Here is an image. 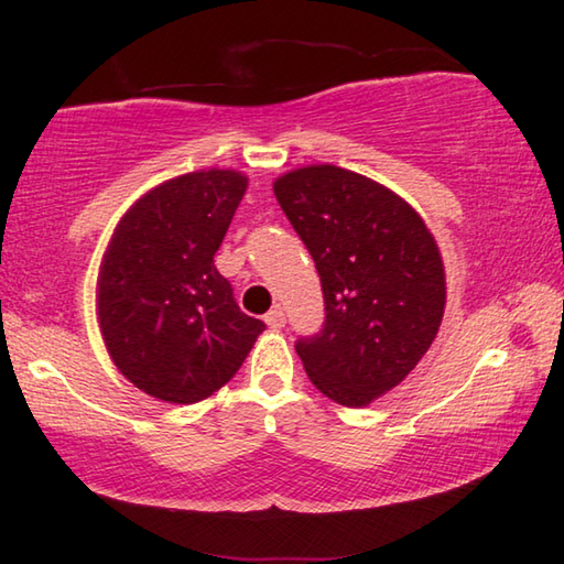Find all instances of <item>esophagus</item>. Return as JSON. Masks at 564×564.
I'll list each match as a JSON object with an SVG mask.
<instances>
[{
    "label": "esophagus",
    "instance_id": "34e87169",
    "mask_svg": "<svg viewBox=\"0 0 564 564\" xmlns=\"http://www.w3.org/2000/svg\"><path fill=\"white\" fill-rule=\"evenodd\" d=\"M263 321L269 323L271 328H283L285 326V313H283L281 305H273V308L263 316Z\"/></svg>",
    "mask_w": 564,
    "mask_h": 564
}]
</instances>
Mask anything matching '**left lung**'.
Wrapping results in <instances>:
<instances>
[{
  "label": "left lung",
  "instance_id": "left-lung-1",
  "mask_svg": "<svg viewBox=\"0 0 564 564\" xmlns=\"http://www.w3.org/2000/svg\"><path fill=\"white\" fill-rule=\"evenodd\" d=\"M275 198L321 275L326 318L295 340L311 383L360 408L425 356L445 308L441 251L393 191L340 166L291 171Z\"/></svg>",
  "mask_w": 564,
  "mask_h": 564
}]
</instances>
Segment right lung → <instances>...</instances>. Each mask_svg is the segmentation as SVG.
Returning a JSON list of instances; mask_svg holds the SVG:
<instances>
[{
    "mask_svg": "<svg viewBox=\"0 0 564 564\" xmlns=\"http://www.w3.org/2000/svg\"><path fill=\"white\" fill-rule=\"evenodd\" d=\"M246 176L171 178L121 218L99 273V323L113 362L166 403H198L241 368L265 323L246 316L214 256Z\"/></svg>",
    "mask_w": 564,
    "mask_h": 564,
    "instance_id": "right-lung-1",
    "label": "right lung"
}]
</instances>
